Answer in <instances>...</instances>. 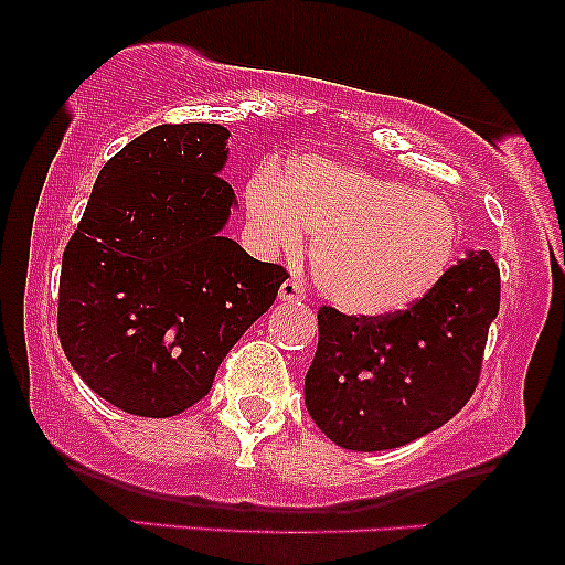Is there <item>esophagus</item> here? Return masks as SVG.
I'll list each match as a JSON object with an SVG mask.
<instances>
[{"label": "esophagus", "instance_id": "esophagus-1", "mask_svg": "<svg viewBox=\"0 0 565 565\" xmlns=\"http://www.w3.org/2000/svg\"><path fill=\"white\" fill-rule=\"evenodd\" d=\"M278 297H281L284 302H297L305 297V284L300 278H289V281L281 284V289H278Z\"/></svg>", "mask_w": 565, "mask_h": 565}]
</instances>
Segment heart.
I'll use <instances>...</instances> for the list:
<instances>
[{"instance_id": "b5f03b06", "label": "heart", "mask_w": 565, "mask_h": 565, "mask_svg": "<svg viewBox=\"0 0 565 565\" xmlns=\"http://www.w3.org/2000/svg\"><path fill=\"white\" fill-rule=\"evenodd\" d=\"M246 217L265 249L297 252L313 233L321 295L355 316L404 310L444 278L457 255L449 204L398 180L323 157H300L287 178L257 167L246 180Z\"/></svg>"}]
</instances>
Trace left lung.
I'll return each instance as SVG.
<instances>
[{"instance_id":"1","label":"left lung","mask_w":565,"mask_h":565,"mask_svg":"<svg viewBox=\"0 0 565 565\" xmlns=\"http://www.w3.org/2000/svg\"><path fill=\"white\" fill-rule=\"evenodd\" d=\"M499 268L489 252L451 265L423 300L382 316L321 305L319 348L305 374V406L350 451L412 444L446 425L476 393Z\"/></svg>"}]
</instances>
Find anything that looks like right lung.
<instances>
[{
	"label": "right lung",
	"mask_w": 565,
	"mask_h": 565,
	"mask_svg": "<svg viewBox=\"0 0 565 565\" xmlns=\"http://www.w3.org/2000/svg\"><path fill=\"white\" fill-rule=\"evenodd\" d=\"M225 140V127L188 121L127 142L97 174L63 252V353L127 414L174 417L204 398L289 278L220 233L236 204L217 174Z\"/></svg>",
	"instance_id": "1"
}]
</instances>
